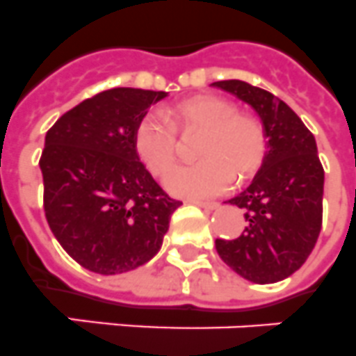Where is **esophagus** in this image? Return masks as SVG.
Segmentation results:
<instances>
[{
  "mask_svg": "<svg viewBox=\"0 0 356 356\" xmlns=\"http://www.w3.org/2000/svg\"><path fill=\"white\" fill-rule=\"evenodd\" d=\"M190 202H193V204L201 206V208H204V210H215V208H219V204L213 201H199V199H192Z\"/></svg>",
  "mask_w": 356,
  "mask_h": 356,
  "instance_id": "esophagus-1",
  "label": "esophagus"
}]
</instances>
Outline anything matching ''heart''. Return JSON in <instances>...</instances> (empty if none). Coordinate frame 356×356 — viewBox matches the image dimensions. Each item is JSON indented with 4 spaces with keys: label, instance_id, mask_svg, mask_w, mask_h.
<instances>
[{
    "label": "heart",
    "instance_id": "heart-1",
    "mask_svg": "<svg viewBox=\"0 0 356 356\" xmlns=\"http://www.w3.org/2000/svg\"><path fill=\"white\" fill-rule=\"evenodd\" d=\"M169 124L159 113H145L134 132L139 159L154 175L168 172L177 157V128L202 132L197 143L201 159L177 166L168 173L166 188L179 195H215L228 190L232 181L243 183L264 164L270 134L259 115L238 112L234 101L217 95H199L166 110Z\"/></svg>",
    "mask_w": 356,
    "mask_h": 356
}]
</instances>
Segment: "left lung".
Segmentation results:
<instances>
[{
    "instance_id": "obj_1",
    "label": "left lung",
    "mask_w": 356,
    "mask_h": 356,
    "mask_svg": "<svg viewBox=\"0 0 356 356\" xmlns=\"http://www.w3.org/2000/svg\"><path fill=\"white\" fill-rule=\"evenodd\" d=\"M252 104L270 134V150L253 183L229 199L244 210V229L234 241L217 238L226 264L244 279L271 284L300 268L322 228V168L313 134L277 95L250 83H211Z\"/></svg>"
}]
</instances>
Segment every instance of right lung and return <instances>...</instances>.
<instances>
[{
    "instance_id": "1",
    "label": "right lung",
    "mask_w": 356,
    "mask_h": 356,
    "mask_svg": "<svg viewBox=\"0 0 356 356\" xmlns=\"http://www.w3.org/2000/svg\"><path fill=\"white\" fill-rule=\"evenodd\" d=\"M166 92L110 88L63 113L44 137V217L63 250L86 270H136L161 250L183 202L139 161L134 132Z\"/></svg>"
}]
</instances>
